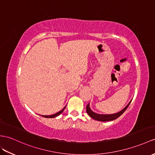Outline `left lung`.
Instances as JSON below:
<instances>
[{"label":"left lung","mask_w":155,"mask_h":155,"mask_svg":"<svg viewBox=\"0 0 155 155\" xmlns=\"http://www.w3.org/2000/svg\"><path fill=\"white\" fill-rule=\"evenodd\" d=\"M131 101L130 102L129 104H128L127 106L124 108L120 112L116 113V114H97V113H95L93 112L89 108V104L87 105L86 107V111L87 112V114L89 116L91 117V118H93L94 120H97V121H101V122H107V121H112V120H114L116 118H118L119 116H121L123 113L126 111L127 107H129L130 104L131 103Z\"/></svg>","instance_id":"left-lung-1"}]
</instances>
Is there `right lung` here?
Instances as JSON below:
<instances>
[{"label":"right lung","mask_w":155,"mask_h":155,"mask_svg":"<svg viewBox=\"0 0 155 155\" xmlns=\"http://www.w3.org/2000/svg\"><path fill=\"white\" fill-rule=\"evenodd\" d=\"M66 108V107L64 108L62 110H60V111H59V112H58L57 113H56V114H52V115H50V116H43V117H45V118H55V117H56V116H58V115H60V114H61V113L64 110V109Z\"/></svg>","instance_id":"right-lung-1"}]
</instances>
